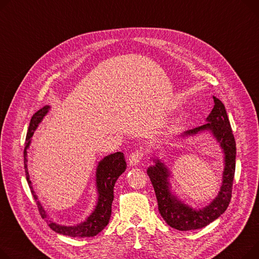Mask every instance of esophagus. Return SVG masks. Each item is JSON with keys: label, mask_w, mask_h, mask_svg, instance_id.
<instances>
[{"label": "esophagus", "mask_w": 259, "mask_h": 259, "mask_svg": "<svg viewBox=\"0 0 259 259\" xmlns=\"http://www.w3.org/2000/svg\"><path fill=\"white\" fill-rule=\"evenodd\" d=\"M143 156H144V153L142 151H140V150H136V151L132 152L130 154L129 159H128L129 164L130 165H137V164L141 162V160L143 159Z\"/></svg>", "instance_id": "1"}]
</instances>
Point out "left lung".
<instances>
[{"instance_id": "1", "label": "left lung", "mask_w": 259, "mask_h": 259, "mask_svg": "<svg viewBox=\"0 0 259 259\" xmlns=\"http://www.w3.org/2000/svg\"><path fill=\"white\" fill-rule=\"evenodd\" d=\"M213 108L206 118L207 123L187 130L179 136L184 139V137L196 135L202 131H210L220 144L224 153L225 166L223 171L222 186L217 198L204 208L194 209L181 202L170 192V183L168 181L169 171L163 162L154 158L153 161L155 164L147 169L155 195H156L159 213L170 227L180 231L196 230L207 226L225 212L231 200L235 173V140L225 106L215 97H213Z\"/></svg>"}]
</instances>
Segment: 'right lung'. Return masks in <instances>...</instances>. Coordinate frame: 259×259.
<instances>
[{
    "label": "right lung",
    "mask_w": 259,
    "mask_h": 259,
    "mask_svg": "<svg viewBox=\"0 0 259 259\" xmlns=\"http://www.w3.org/2000/svg\"><path fill=\"white\" fill-rule=\"evenodd\" d=\"M50 106L47 105L36 111L33 114L30 126L28 129L27 137H26V145L24 149V165H25V173L26 179L31 189L33 198L35 199L39 213L42 219H47L48 215L42 208V206L39 201H37V196L35 192L33 191L32 183L30 181V176L28 173V165H27V149L30 146L31 137L34 134V131L36 130L38 124L41 122L44 116L50 110ZM126 161L124 154L122 152H116L108 155V156L103 158L97 167L96 173V181H97V189H98V203L93 213L86 219L85 222L78 224L75 226H62L58 224L49 221L50 228L63 235L72 236V237H93L97 235L104 229L109 222L111 215V205L113 201V187L117 180V178L122 175L126 169Z\"/></svg>",
    "instance_id": "1"
}]
</instances>
